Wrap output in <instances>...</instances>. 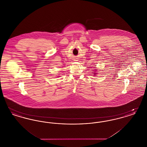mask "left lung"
<instances>
[{"label":"left lung","mask_w":147,"mask_h":147,"mask_svg":"<svg viewBox=\"0 0 147 147\" xmlns=\"http://www.w3.org/2000/svg\"><path fill=\"white\" fill-rule=\"evenodd\" d=\"M96 69H95V70H95V71H97ZM93 73H94V72H93ZM96 74H97V73H95V72H94V76H96Z\"/></svg>","instance_id":"left-lung-1"}]
</instances>
